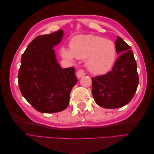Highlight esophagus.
Listing matches in <instances>:
<instances>
[{
	"label": "esophagus",
	"mask_w": 154,
	"mask_h": 154,
	"mask_svg": "<svg viewBox=\"0 0 154 154\" xmlns=\"http://www.w3.org/2000/svg\"><path fill=\"white\" fill-rule=\"evenodd\" d=\"M85 75V71H83V69H80L78 70V72H77V76L78 78H81L83 76Z\"/></svg>",
	"instance_id": "obj_1"
}]
</instances>
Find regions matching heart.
<instances>
[{
	"mask_svg": "<svg viewBox=\"0 0 154 154\" xmlns=\"http://www.w3.org/2000/svg\"><path fill=\"white\" fill-rule=\"evenodd\" d=\"M62 57L67 60L85 59L89 71L95 74H103L112 67L116 57V49L112 41L99 36L78 35L70 42V49H61Z\"/></svg>",
	"mask_w": 154,
	"mask_h": 154,
	"instance_id": "1",
	"label": "heart"
}]
</instances>
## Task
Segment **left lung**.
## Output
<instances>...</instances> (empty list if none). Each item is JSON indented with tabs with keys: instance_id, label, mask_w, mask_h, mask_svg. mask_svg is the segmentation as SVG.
<instances>
[{
	"instance_id": "8db88e82",
	"label": "left lung",
	"mask_w": 154,
	"mask_h": 154,
	"mask_svg": "<svg viewBox=\"0 0 154 154\" xmlns=\"http://www.w3.org/2000/svg\"><path fill=\"white\" fill-rule=\"evenodd\" d=\"M121 54L112 71L92 78V94L96 103L106 109L122 107L132 100L139 84L137 63L130 46L119 36L115 42Z\"/></svg>"
}]
</instances>
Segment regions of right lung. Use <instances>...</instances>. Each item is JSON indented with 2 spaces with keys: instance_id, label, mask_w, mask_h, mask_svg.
Here are the masks:
<instances>
[{
  "instance_id": "add662e5",
  "label": "right lung",
  "mask_w": 154,
  "mask_h": 154,
  "mask_svg": "<svg viewBox=\"0 0 154 154\" xmlns=\"http://www.w3.org/2000/svg\"><path fill=\"white\" fill-rule=\"evenodd\" d=\"M63 35L59 29L37 36L22 56L18 75L20 92L34 109L42 113L66 109L70 93L78 82L74 67L62 69L56 60L53 48Z\"/></svg>"
}]
</instances>
